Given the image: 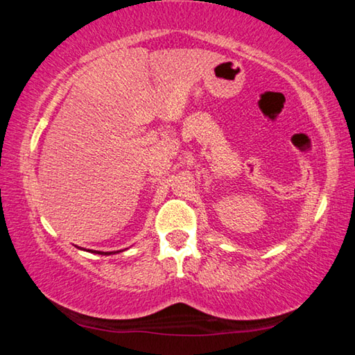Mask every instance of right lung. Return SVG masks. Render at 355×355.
<instances>
[{
  "label": "right lung",
  "mask_w": 355,
  "mask_h": 355,
  "mask_svg": "<svg viewBox=\"0 0 355 355\" xmlns=\"http://www.w3.org/2000/svg\"><path fill=\"white\" fill-rule=\"evenodd\" d=\"M95 254H100V255H111L112 252H95ZM114 254H116V252H114Z\"/></svg>",
  "instance_id": "add662e5"
}]
</instances>
